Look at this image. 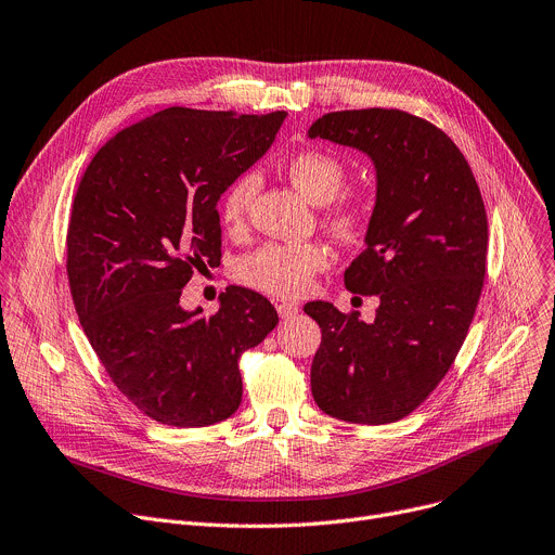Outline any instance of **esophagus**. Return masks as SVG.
<instances>
[{"instance_id": "1", "label": "esophagus", "mask_w": 555, "mask_h": 555, "mask_svg": "<svg viewBox=\"0 0 555 555\" xmlns=\"http://www.w3.org/2000/svg\"><path fill=\"white\" fill-rule=\"evenodd\" d=\"M278 313H280L282 320H291V318H295L297 313H300V307L291 305V302H280L278 305Z\"/></svg>"}]
</instances>
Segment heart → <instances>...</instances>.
I'll return each mask as SVG.
<instances>
[{
  "mask_svg": "<svg viewBox=\"0 0 555 555\" xmlns=\"http://www.w3.org/2000/svg\"><path fill=\"white\" fill-rule=\"evenodd\" d=\"M286 176L297 193L311 204L324 206L333 202L345 184V166L328 153L302 151L286 162ZM258 193V176H240L220 199V218L227 227L235 229L244 222L248 206ZM360 210L351 204L337 206L328 224L337 233H353L360 224ZM328 264L326 248L313 242L307 244H264L248 253L235 267L240 282L280 297L302 295L313 275Z\"/></svg>",
  "mask_w": 555,
  "mask_h": 555,
  "instance_id": "b5f03b06",
  "label": "heart"
}]
</instances>
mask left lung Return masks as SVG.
<instances>
[{
	"mask_svg": "<svg viewBox=\"0 0 555 555\" xmlns=\"http://www.w3.org/2000/svg\"><path fill=\"white\" fill-rule=\"evenodd\" d=\"M309 138L362 151L375 168L366 248L345 284L379 297L373 322L305 305L322 328L311 391L331 417L396 422L440 385L474 320L489 242L482 195L460 149L404 111L326 113Z\"/></svg>",
	"mask_w": 555,
	"mask_h": 555,
	"instance_id": "obj_1",
	"label": "left lung"
}]
</instances>
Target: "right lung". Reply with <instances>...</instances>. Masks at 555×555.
Masks as SVG:
<instances>
[{
  "label": "right lung",
  "instance_id": "right-lung-1",
  "mask_svg": "<svg viewBox=\"0 0 555 555\" xmlns=\"http://www.w3.org/2000/svg\"><path fill=\"white\" fill-rule=\"evenodd\" d=\"M284 117L166 108L108 140L79 182L66 237L73 302L115 387L159 424L231 417L240 356L278 326L275 307L244 286L208 318L180 295L193 269L220 262L218 202Z\"/></svg>",
  "mask_w": 555,
  "mask_h": 555
}]
</instances>
